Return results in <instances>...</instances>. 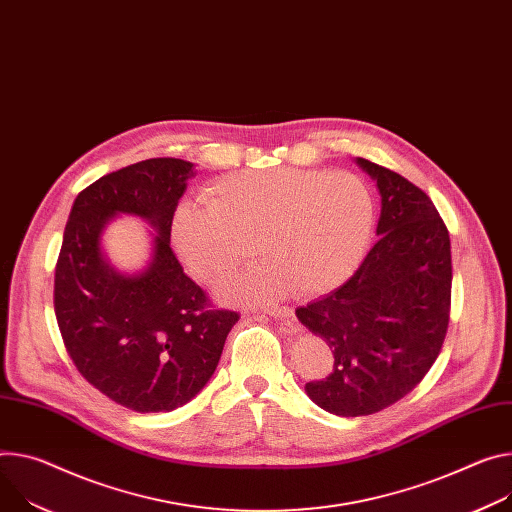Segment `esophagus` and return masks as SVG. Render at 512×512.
I'll use <instances>...</instances> for the list:
<instances>
[{
    "instance_id": "34e87169",
    "label": "esophagus",
    "mask_w": 512,
    "mask_h": 512,
    "mask_svg": "<svg viewBox=\"0 0 512 512\" xmlns=\"http://www.w3.org/2000/svg\"><path fill=\"white\" fill-rule=\"evenodd\" d=\"M267 314L277 318V320H288L294 316V310L288 308V306H282V308H267Z\"/></svg>"
}]
</instances>
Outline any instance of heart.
<instances>
[{"label": "heart", "mask_w": 512, "mask_h": 512, "mask_svg": "<svg viewBox=\"0 0 512 512\" xmlns=\"http://www.w3.org/2000/svg\"><path fill=\"white\" fill-rule=\"evenodd\" d=\"M371 230L374 200L357 175L296 167L224 175L204 202H181L171 222L175 251L208 286L235 273L255 245L265 261L220 288L243 304L341 286L363 261Z\"/></svg>", "instance_id": "heart-1"}]
</instances>
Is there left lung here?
<instances>
[{"mask_svg": "<svg viewBox=\"0 0 512 512\" xmlns=\"http://www.w3.org/2000/svg\"><path fill=\"white\" fill-rule=\"evenodd\" d=\"M355 161L382 196L380 239L341 288L296 310L335 357L306 394L339 416L380 412L421 382L441 351L451 304L449 232L431 198L382 165Z\"/></svg>", "mask_w": 512, "mask_h": 512, "instance_id": "1", "label": "left lung"}]
</instances>
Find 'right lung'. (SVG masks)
I'll list each match as a JSON object with an SVG mask.
<instances>
[{
    "instance_id": "obj_1",
    "label": "right lung",
    "mask_w": 512,
    "mask_h": 512,
    "mask_svg": "<svg viewBox=\"0 0 512 512\" xmlns=\"http://www.w3.org/2000/svg\"><path fill=\"white\" fill-rule=\"evenodd\" d=\"M194 163L159 157L100 177L73 202L55 271V314L79 374L136 412H169L212 378L237 312L212 310L171 251V222ZM120 213L153 226L150 263L122 274L101 249Z\"/></svg>"
}]
</instances>
